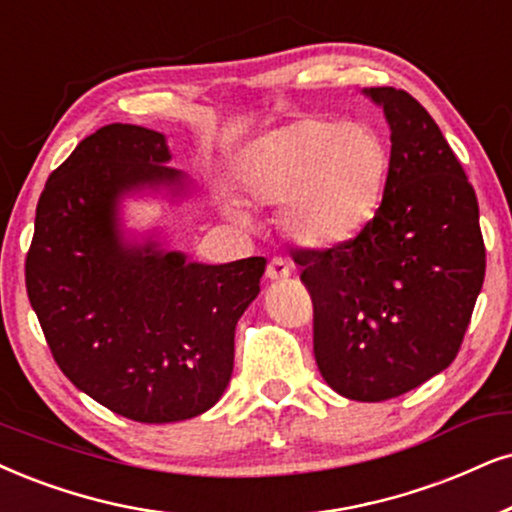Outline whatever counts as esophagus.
<instances>
[{"instance_id": "1", "label": "esophagus", "mask_w": 512, "mask_h": 512, "mask_svg": "<svg viewBox=\"0 0 512 512\" xmlns=\"http://www.w3.org/2000/svg\"><path fill=\"white\" fill-rule=\"evenodd\" d=\"M290 274H293V264L283 260V257H274V260L269 262L267 278H271V281H283V278H288Z\"/></svg>"}]
</instances>
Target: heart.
<instances>
[{"mask_svg":"<svg viewBox=\"0 0 512 512\" xmlns=\"http://www.w3.org/2000/svg\"><path fill=\"white\" fill-rule=\"evenodd\" d=\"M390 153L368 122L304 118L255 141L241 160L245 191L281 203V224L307 248L347 243L371 222L383 196ZM224 208L250 215L234 198Z\"/></svg>","mask_w":512,"mask_h":512,"instance_id":"heart-1","label":"heart"}]
</instances>
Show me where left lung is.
I'll list each match as a JSON object with an SVG mask.
<instances>
[{"instance_id": "1", "label": "left lung", "mask_w": 512, "mask_h": 512, "mask_svg": "<svg viewBox=\"0 0 512 512\" xmlns=\"http://www.w3.org/2000/svg\"><path fill=\"white\" fill-rule=\"evenodd\" d=\"M364 94L390 125L380 208L352 241L293 257L314 302L323 380L347 399L385 401L456 359L487 252L475 189L430 113L404 89Z\"/></svg>"}]
</instances>
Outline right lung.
Masks as SVG:
<instances>
[{
    "label": "right lung",
    "mask_w": 512,
    "mask_h": 512,
    "mask_svg": "<svg viewBox=\"0 0 512 512\" xmlns=\"http://www.w3.org/2000/svg\"><path fill=\"white\" fill-rule=\"evenodd\" d=\"M165 134L106 125L51 172L25 260L32 309L77 390L137 423L200 416L234 371V333L260 293L264 257L191 262L158 234L134 236L122 200L191 196Z\"/></svg>",
    "instance_id": "1"
}]
</instances>
